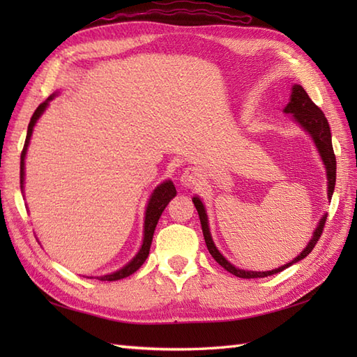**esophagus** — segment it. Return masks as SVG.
I'll use <instances>...</instances> for the list:
<instances>
[{
	"instance_id": "esophagus-1",
	"label": "esophagus",
	"mask_w": 357,
	"mask_h": 357,
	"mask_svg": "<svg viewBox=\"0 0 357 357\" xmlns=\"http://www.w3.org/2000/svg\"><path fill=\"white\" fill-rule=\"evenodd\" d=\"M179 181H181V185H183V187L193 188L195 185H198V183H199V173H198V170L192 169V167H190V169H185L184 173L181 174Z\"/></svg>"
}]
</instances>
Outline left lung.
Wrapping results in <instances>:
<instances>
[{"label":"left lung","instance_id":"left-lung-1","mask_svg":"<svg viewBox=\"0 0 357 357\" xmlns=\"http://www.w3.org/2000/svg\"><path fill=\"white\" fill-rule=\"evenodd\" d=\"M285 113H291L293 119L298 123L305 132H308V135L312 136V139L316 144V149L319 151V155L324 161L325 169H327V179H328V199H331L333 192H335V184H336V156L335 151H333V144H331V132H330V126L328 121L325 118L324 112L317 107V105L310 100V96L307 95V92L304 90V87L299 84H294L291 89V96H290V102L287 104V107L284 109ZM193 204L196 210H198L199 215V221H201V227H202V233H204V239H206V244L210 255L213 256V259L224 267L227 271H230L231 275L238 276V278H244V279H253V278H265V276H271L276 275V273L282 271L285 268L290 267V265L299 262L307 257L312 250L314 248V245L319 241L325 221H327V215H324L322 219L317 224L316 230L313 233V238L310 239L308 245L302 250V253L298 255V257H294L291 262H288L282 267L270 270V271H247V270H241L236 268L234 265H231L225 257L219 253V250L216 248L213 239H211L210 234V229H208V219H207V213L206 208H204L202 201L195 196L193 198Z\"/></svg>","mask_w":357,"mask_h":357}]
</instances>
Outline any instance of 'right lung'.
<instances>
[{
  "label": "right lung",
  "mask_w": 357,
  "mask_h": 357,
  "mask_svg": "<svg viewBox=\"0 0 357 357\" xmlns=\"http://www.w3.org/2000/svg\"><path fill=\"white\" fill-rule=\"evenodd\" d=\"M55 98V93L50 95L47 100L44 102H41L38 105V109L35 110V113L30 118V123L27 127V136H26V142H24V149L21 151V164H20V181H21V192H22V185H24V158L27 153V147H29V142H30V136H32L33 132V127L36 124V121L40 119V116L44 113L45 107H47L49 102ZM174 196H176V188H174L172 181H165V183L159 184L153 193H151L149 204H147V210H146V221H144V241H142V245L139 248L138 255H136L133 259L128 262L127 265H124L123 268L112 273V275H105V276H100L98 279L100 280H118V279H123L133 275V273L138 270L141 265L146 262L149 252H150V245H151V239H153V233L156 229V224L159 221V218H161L164 208L167 207V204H169Z\"/></svg>",
  "instance_id": "1"
}]
</instances>
